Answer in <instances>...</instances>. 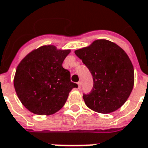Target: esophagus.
Listing matches in <instances>:
<instances>
[{"mask_svg": "<svg viewBox=\"0 0 148 148\" xmlns=\"http://www.w3.org/2000/svg\"><path fill=\"white\" fill-rule=\"evenodd\" d=\"M78 88H79V89L81 88V82H78Z\"/></svg>", "mask_w": 148, "mask_h": 148, "instance_id": "1", "label": "esophagus"}]
</instances>
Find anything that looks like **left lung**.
Returning a JSON list of instances; mask_svg holds the SVG:
<instances>
[{"label": "left lung", "instance_id": "8db88e82", "mask_svg": "<svg viewBox=\"0 0 148 148\" xmlns=\"http://www.w3.org/2000/svg\"><path fill=\"white\" fill-rule=\"evenodd\" d=\"M92 74L93 87L83 94L85 103L97 113L116 110L127 101L134 83V67L125 51L108 40H97L75 51Z\"/></svg>", "mask_w": 148, "mask_h": 148}]
</instances>
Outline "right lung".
<instances>
[{"label":"right lung","instance_id":"obj_1","mask_svg":"<svg viewBox=\"0 0 148 148\" xmlns=\"http://www.w3.org/2000/svg\"><path fill=\"white\" fill-rule=\"evenodd\" d=\"M70 50H57L53 45L42 46L25 56L18 65L14 79L21 103L38 115H51L65 105L76 83L62 62Z\"/></svg>","mask_w":148,"mask_h":148}]
</instances>
